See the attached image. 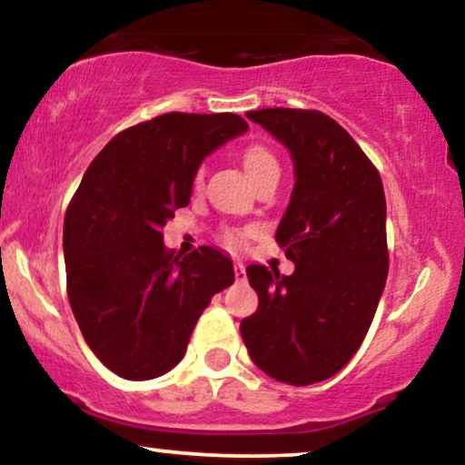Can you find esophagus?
I'll return each mask as SVG.
<instances>
[{
  "mask_svg": "<svg viewBox=\"0 0 465 465\" xmlns=\"http://www.w3.org/2000/svg\"><path fill=\"white\" fill-rule=\"evenodd\" d=\"M233 275H236L238 282L244 280V264L242 262H233Z\"/></svg>",
  "mask_w": 465,
  "mask_h": 465,
  "instance_id": "esophagus-1",
  "label": "esophagus"
}]
</instances>
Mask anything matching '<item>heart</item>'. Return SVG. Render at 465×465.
<instances>
[{"mask_svg": "<svg viewBox=\"0 0 465 465\" xmlns=\"http://www.w3.org/2000/svg\"><path fill=\"white\" fill-rule=\"evenodd\" d=\"M242 163H244V170H247L251 181H253L255 177H260V174L266 173V170L277 168V159L262 146L247 148V151H244ZM196 181H201V173L196 174ZM229 242H232V244L238 242L236 233H232V236H229Z\"/></svg>", "mask_w": 465, "mask_h": 465, "instance_id": "b5f03b06", "label": "heart"}]
</instances>
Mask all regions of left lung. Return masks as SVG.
<instances>
[{
	"label": "left lung",
	"mask_w": 465,
	"mask_h": 465,
	"mask_svg": "<svg viewBox=\"0 0 465 465\" xmlns=\"http://www.w3.org/2000/svg\"><path fill=\"white\" fill-rule=\"evenodd\" d=\"M247 117L291 153L295 185L275 240L295 271L247 266L258 311L240 322V334L266 376L312 385L356 354L385 291V190L332 117L302 109H260Z\"/></svg>",
	"instance_id": "1"
}]
</instances>
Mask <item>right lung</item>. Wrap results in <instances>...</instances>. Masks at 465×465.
<instances>
[{"label":"right lung","instance_id":"obj_1","mask_svg":"<svg viewBox=\"0 0 465 465\" xmlns=\"http://www.w3.org/2000/svg\"><path fill=\"white\" fill-rule=\"evenodd\" d=\"M236 114H165L115 135L89 163L63 227L67 295L104 367L151 381L183 359L216 292L233 284L214 247L165 251L162 229L190 203L203 159L247 133Z\"/></svg>","mask_w":465,"mask_h":465}]
</instances>
